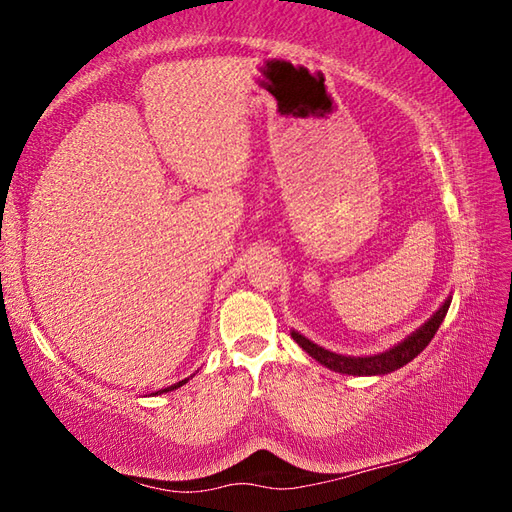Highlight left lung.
<instances>
[{
  "instance_id": "obj_1",
  "label": "left lung",
  "mask_w": 512,
  "mask_h": 512,
  "mask_svg": "<svg viewBox=\"0 0 512 512\" xmlns=\"http://www.w3.org/2000/svg\"><path fill=\"white\" fill-rule=\"evenodd\" d=\"M451 307V297L444 301V305L433 314L421 329H416L412 335H408L404 342H399L397 346L389 348L386 352L380 354H371V356H344V354H335L331 350H324L322 346L309 342L307 337L301 333L292 331V339L297 342L312 359H316L320 365L329 367L333 371H339V374H348V376H382V374H391V371L404 367L410 363L414 356L421 354L433 335L438 333L440 324Z\"/></svg>"
}]
</instances>
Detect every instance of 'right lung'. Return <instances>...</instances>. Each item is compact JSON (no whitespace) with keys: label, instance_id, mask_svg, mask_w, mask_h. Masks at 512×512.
Listing matches in <instances>:
<instances>
[{"label":"right lung","instance_id":"1","mask_svg":"<svg viewBox=\"0 0 512 512\" xmlns=\"http://www.w3.org/2000/svg\"><path fill=\"white\" fill-rule=\"evenodd\" d=\"M190 378H185V380H181V382H177V384H173V386H166V389H160V391H156V393H151V395H162V393H168V391H175V389H179V386H183L185 382H188Z\"/></svg>","mask_w":512,"mask_h":512}]
</instances>
